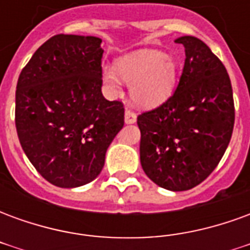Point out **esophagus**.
Masks as SVG:
<instances>
[{
    "label": "esophagus",
    "mask_w": 250,
    "mask_h": 250,
    "mask_svg": "<svg viewBox=\"0 0 250 250\" xmlns=\"http://www.w3.org/2000/svg\"><path fill=\"white\" fill-rule=\"evenodd\" d=\"M125 125H134L136 122V114H134L132 111H125Z\"/></svg>",
    "instance_id": "34e87169"
}]
</instances>
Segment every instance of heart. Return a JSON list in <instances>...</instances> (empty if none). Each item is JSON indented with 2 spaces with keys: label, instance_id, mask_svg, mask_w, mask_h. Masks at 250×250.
I'll use <instances>...</instances> for the list:
<instances>
[{
  "label": "heart",
  "instance_id": "1",
  "mask_svg": "<svg viewBox=\"0 0 250 250\" xmlns=\"http://www.w3.org/2000/svg\"><path fill=\"white\" fill-rule=\"evenodd\" d=\"M177 62L155 49H139L119 57L112 66H103L102 76L111 92L120 89L122 80L130 83L132 102L142 108L162 105L174 92Z\"/></svg>",
  "mask_w": 250,
  "mask_h": 250
}]
</instances>
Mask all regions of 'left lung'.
Here are the masks:
<instances>
[{"label": "left lung", "instance_id": "8db88e82", "mask_svg": "<svg viewBox=\"0 0 250 250\" xmlns=\"http://www.w3.org/2000/svg\"><path fill=\"white\" fill-rule=\"evenodd\" d=\"M185 66L177 91L138 116L143 171L158 186L184 191L209 177L224 157L234 125L226 68L204 41L182 36Z\"/></svg>", "mask_w": 250, "mask_h": 250}]
</instances>
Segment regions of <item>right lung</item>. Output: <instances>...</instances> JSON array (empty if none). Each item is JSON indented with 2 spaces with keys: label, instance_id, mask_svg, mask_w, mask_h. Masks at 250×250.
Wrapping results in <instances>:
<instances>
[{
  "label": "right lung",
  "instance_id": "add662e5",
  "mask_svg": "<svg viewBox=\"0 0 250 250\" xmlns=\"http://www.w3.org/2000/svg\"><path fill=\"white\" fill-rule=\"evenodd\" d=\"M103 52L95 36L56 35L20 73V143L36 170L59 188H79L96 178L125 125L123 104L102 93Z\"/></svg>",
  "mask_w": 250,
  "mask_h": 250
}]
</instances>
